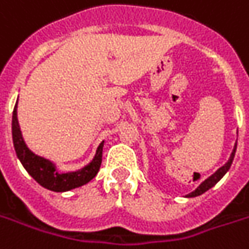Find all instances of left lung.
Masks as SVG:
<instances>
[{"instance_id":"left-lung-1","label":"left lung","mask_w":249,"mask_h":249,"mask_svg":"<svg viewBox=\"0 0 249 249\" xmlns=\"http://www.w3.org/2000/svg\"><path fill=\"white\" fill-rule=\"evenodd\" d=\"M236 149H237V142H236V144H234V149H233L231 154H230V159H229V161H227L226 164H225L223 167L219 168L218 171H216L213 175H211L208 179H205V180H204V182H202V183L200 184V186H198V187H197L194 192H192L190 194H187L186 197H189V198H190V197H197V196H201L202 193H205L207 190H210L211 187H213L215 184L218 183L219 180H220L223 176L226 175V172L229 171V169H230V167H231V162H233V160H234V154H236Z\"/></svg>"}]
</instances>
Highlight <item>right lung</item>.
Returning <instances> with one entry per match:
<instances>
[{
  "instance_id": "right-lung-1",
  "label": "right lung",
  "mask_w": 249,
  "mask_h": 249,
  "mask_svg": "<svg viewBox=\"0 0 249 249\" xmlns=\"http://www.w3.org/2000/svg\"><path fill=\"white\" fill-rule=\"evenodd\" d=\"M12 139L16 156L20 160L24 169L29 172V175L42 187L52 190V192L62 193V192H69V190H73V189L87 184L96 176L100 164H102V153H103L105 142H102L99 144L95 157L92 159L88 165L82 167L81 169H77V171H70V172H62L56 167L55 162L33 153L23 139L22 131L19 126L18 102L15 105L12 114Z\"/></svg>"
}]
</instances>
